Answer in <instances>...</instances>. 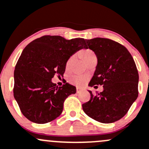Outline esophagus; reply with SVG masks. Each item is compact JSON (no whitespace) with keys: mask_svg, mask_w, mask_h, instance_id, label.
I'll return each mask as SVG.
<instances>
[{"mask_svg":"<svg viewBox=\"0 0 149 149\" xmlns=\"http://www.w3.org/2000/svg\"><path fill=\"white\" fill-rule=\"evenodd\" d=\"M83 89H81V88H76V92H77V93H81V92L83 91Z\"/></svg>","mask_w":149,"mask_h":149,"instance_id":"esophagus-1","label":"esophagus"}]
</instances>
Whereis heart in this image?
Wrapping results in <instances>:
<instances>
[{
    "instance_id": "1",
    "label": "heart",
    "mask_w": 149,
    "mask_h": 149,
    "mask_svg": "<svg viewBox=\"0 0 149 149\" xmlns=\"http://www.w3.org/2000/svg\"><path fill=\"white\" fill-rule=\"evenodd\" d=\"M93 55H94V54H93L91 51H90V50H87V51H84V52L82 54L83 58H84V61H86L88 58L90 57V56H93ZM71 60H72V58H70L69 60L68 61V62H67V64H66L67 67L69 65L70 62H71ZM87 81H88V76H85V75L76 74V75H73V76H72L70 78V82H71L73 84H74V85L77 86H84V84L87 82Z\"/></svg>"
}]
</instances>
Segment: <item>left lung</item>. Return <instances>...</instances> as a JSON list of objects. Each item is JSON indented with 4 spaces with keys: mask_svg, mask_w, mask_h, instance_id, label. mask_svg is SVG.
Returning <instances> with one entry per match:
<instances>
[{
    "mask_svg": "<svg viewBox=\"0 0 149 149\" xmlns=\"http://www.w3.org/2000/svg\"><path fill=\"white\" fill-rule=\"evenodd\" d=\"M86 48L91 49L98 59L89 86L102 85L103 91L93 95L82 105L83 110L93 119L111 123L123 118L139 91V73L134 58L120 43L103 38L86 40Z\"/></svg>",
    "mask_w": 149,
    "mask_h": 149,
    "instance_id": "obj_1",
    "label": "left lung"
}]
</instances>
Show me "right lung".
<instances>
[{
  "mask_svg": "<svg viewBox=\"0 0 149 149\" xmlns=\"http://www.w3.org/2000/svg\"><path fill=\"white\" fill-rule=\"evenodd\" d=\"M83 48H86L84 38L44 36L23 49L14 70L13 94L25 117L46 123L61 114L64 101L76 88L68 83L58 87L51 79L55 74L63 76L70 56Z\"/></svg>",
  "mask_w": 149,
  "mask_h": 149,
  "instance_id": "add662e5",
  "label": "right lung"
}]
</instances>
